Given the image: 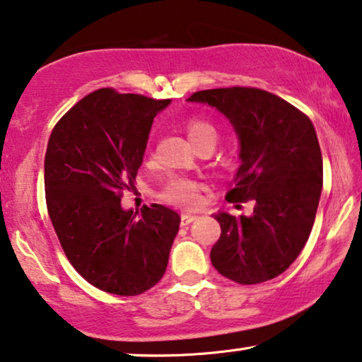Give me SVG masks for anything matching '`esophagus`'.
Returning <instances> with one entry per match:
<instances>
[{
    "mask_svg": "<svg viewBox=\"0 0 362 362\" xmlns=\"http://www.w3.org/2000/svg\"><path fill=\"white\" fill-rule=\"evenodd\" d=\"M195 220H197V216H195V215H190V214H182V221H180V223L185 226V225L194 223Z\"/></svg>",
    "mask_w": 362,
    "mask_h": 362,
    "instance_id": "1",
    "label": "esophagus"
}]
</instances>
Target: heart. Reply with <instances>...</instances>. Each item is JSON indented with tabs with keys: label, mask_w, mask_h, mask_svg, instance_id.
I'll use <instances>...</instances> for the list:
<instances>
[{
	"label": "heart",
	"mask_w": 362,
	"mask_h": 362,
	"mask_svg": "<svg viewBox=\"0 0 362 362\" xmlns=\"http://www.w3.org/2000/svg\"><path fill=\"white\" fill-rule=\"evenodd\" d=\"M187 136L192 146H199L205 141H216V132L209 122L194 119L187 124ZM162 199L168 204L180 206H194L199 204L200 185L189 178H172L162 190Z\"/></svg>",
	"instance_id": "obj_1"
}]
</instances>
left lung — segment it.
Listing matches in <instances>:
<instances>
[{
    "mask_svg": "<svg viewBox=\"0 0 362 362\" xmlns=\"http://www.w3.org/2000/svg\"><path fill=\"white\" fill-rule=\"evenodd\" d=\"M187 100L228 119L238 137L240 167L226 199L255 200L250 216L214 214L221 235L211 263L240 285L276 278L305 248L315 223L322 189L315 125L295 105L262 89L199 90Z\"/></svg>",
    "mask_w": 362,
    "mask_h": 362,
    "instance_id": "1",
    "label": "left lung"
}]
</instances>
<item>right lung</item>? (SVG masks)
I'll use <instances>...</instances> for the list:
<instances>
[{
    "label": "right lung",
    "instance_id": "obj_1",
    "mask_svg": "<svg viewBox=\"0 0 362 362\" xmlns=\"http://www.w3.org/2000/svg\"><path fill=\"white\" fill-rule=\"evenodd\" d=\"M170 104L99 89L52 129L45 158L49 218L76 272L110 295L136 296L160 281L180 215L120 199L142 165L153 117Z\"/></svg>",
    "mask_w": 362,
    "mask_h": 362
}]
</instances>
